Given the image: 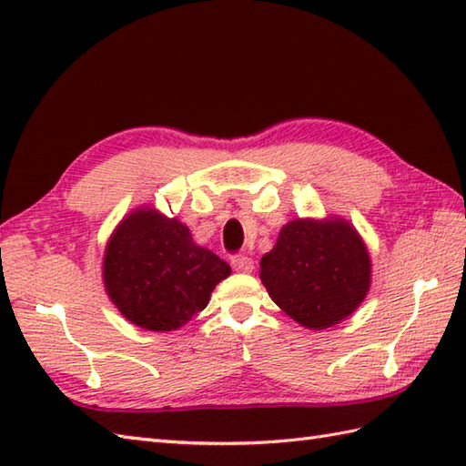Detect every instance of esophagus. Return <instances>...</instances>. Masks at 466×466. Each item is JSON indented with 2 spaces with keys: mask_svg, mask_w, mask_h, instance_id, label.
I'll return each instance as SVG.
<instances>
[{
  "mask_svg": "<svg viewBox=\"0 0 466 466\" xmlns=\"http://www.w3.org/2000/svg\"><path fill=\"white\" fill-rule=\"evenodd\" d=\"M230 264H232V268L236 272H252L254 270V260L250 258V256H246V254L232 256Z\"/></svg>",
  "mask_w": 466,
  "mask_h": 466,
  "instance_id": "1",
  "label": "esophagus"
}]
</instances>
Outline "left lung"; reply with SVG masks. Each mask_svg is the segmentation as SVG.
<instances>
[{
  "label": "left lung",
  "instance_id": "obj_1",
  "mask_svg": "<svg viewBox=\"0 0 466 466\" xmlns=\"http://www.w3.org/2000/svg\"><path fill=\"white\" fill-rule=\"evenodd\" d=\"M260 280L299 324L324 330L359 309L370 286V256L342 220H292L262 256Z\"/></svg>",
  "mask_w": 466,
  "mask_h": 466
}]
</instances>
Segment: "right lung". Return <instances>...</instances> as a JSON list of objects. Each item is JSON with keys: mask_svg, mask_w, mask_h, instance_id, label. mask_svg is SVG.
I'll list each match as a JSON object with an SVG mask.
<instances>
[{"mask_svg": "<svg viewBox=\"0 0 466 466\" xmlns=\"http://www.w3.org/2000/svg\"><path fill=\"white\" fill-rule=\"evenodd\" d=\"M230 266L192 240L187 226L137 208L116 228L104 256V284L124 319L170 332L206 309Z\"/></svg>", "mask_w": 466, "mask_h": 466, "instance_id": "add662e5", "label": "right lung"}]
</instances>
